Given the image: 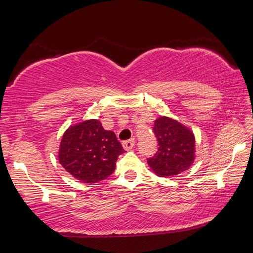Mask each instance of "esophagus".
Wrapping results in <instances>:
<instances>
[{"mask_svg":"<svg viewBox=\"0 0 253 253\" xmlns=\"http://www.w3.org/2000/svg\"><path fill=\"white\" fill-rule=\"evenodd\" d=\"M134 146H135V140L134 139L125 140V142L123 143V147H124V149H126V151H129V149H131Z\"/></svg>","mask_w":253,"mask_h":253,"instance_id":"obj_1","label":"esophagus"}]
</instances>
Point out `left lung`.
Here are the masks:
<instances>
[{
    "label": "left lung",
    "mask_w": 253,
    "mask_h": 253,
    "mask_svg": "<svg viewBox=\"0 0 253 253\" xmlns=\"http://www.w3.org/2000/svg\"><path fill=\"white\" fill-rule=\"evenodd\" d=\"M153 132L156 136L158 148L147 163L158 176L169 177L187 169L194 161V135L181 123L169 117L155 121Z\"/></svg>",
    "instance_id": "1"
}]
</instances>
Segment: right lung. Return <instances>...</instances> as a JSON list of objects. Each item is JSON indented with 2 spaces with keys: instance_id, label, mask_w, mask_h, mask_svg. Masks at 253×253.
<instances>
[{
  "instance_id": "obj_1",
  "label": "right lung",
  "mask_w": 253,
  "mask_h": 253,
  "mask_svg": "<svg viewBox=\"0 0 253 253\" xmlns=\"http://www.w3.org/2000/svg\"><path fill=\"white\" fill-rule=\"evenodd\" d=\"M123 153L115 132L105 130L97 119H90L66 130L60 143L59 162L79 181L97 183L114 173Z\"/></svg>"
}]
</instances>
